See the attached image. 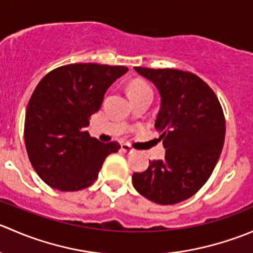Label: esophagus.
<instances>
[{
	"label": "esophagus",
	"instance_id": "1",
	"mask_svg": "<svg viewBox=\"0 0 253 253\" xmlns=\"http://www.w3.org/2000/svg\"><path fill=\"white\" fill-rule=\"evenodd\" d=\"M121 150L124 153H126V154H132V153L134 152V149H132V148L129 147L128 144H122L121 145Z\"/></svg>",
	"mask_w": 253,
	"mask_h": 253
}]
</instances>
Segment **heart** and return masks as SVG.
I'll return each instance as SVG.
<instances>
[{
    "label": "heart",
    "mask_w": 253,
    "mask_h": 253,
    "mask_svg": "<svg viewBox=\"0 0 253 253\" xmlns=\"http://www.w3.org/2000/svg\"><path fill=\"white\" fill-rule=\"evenodd\" d=\"M129 95L131 96H136V95H153L152 88L148 83L145 82L138 81V82H133V83L129 85L128 88Z\"/></svg>",
    "instance_id": "heart-1"
}]
</instances>
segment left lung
Returning <instances> with one entry per match:
<instances>
[{
    "label": "left lung",
    "instance_id": "8db88e82",
    "mask_svg": "<svg viewBox=\"0 0 253 253\" xmlns=\"http://www.w3.org/2000/svg\"><path fill=\"white\" fill-rule=\"evenodd\" d=\"M155 84L160 110L155 128L167 148L165 159L134 172V188L158 205L192 197L211 177L225 139L223 108L211 86L195 73L174 68L134 67Z\"/></svg>",
    "mask_w": 253,
    "mask_h": 253
}]
</instances>
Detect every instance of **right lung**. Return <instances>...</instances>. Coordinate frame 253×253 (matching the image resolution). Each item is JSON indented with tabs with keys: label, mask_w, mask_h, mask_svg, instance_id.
<instances>
[{
	"label": "right lung",
	"mask_w": 253,
	"mask_h": 253,
	"mask_svg": "<svg viewBox=\"0 0 253 253\" xmlns=\"http://www.w3.org/2000/svg\"><path fill=\"white\" fill-rule=\"evenodd\" d=\"M124 66L71 63L48 72L27 106L24 141L39 177L60 191H79L95 182L104 160L119 152L86 131L109 86L124 76Z\"/></svg>",
	"instance_id": "add662e5"
}]
</instances>
